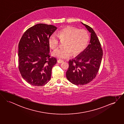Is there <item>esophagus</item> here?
Segmentation results:
<instances>
[{
    "label": "esophagus",
    "instance_id": "34e87169",
    "mask_svg": "<svg viewBox=\"0 0 124 124\" xmlns=\"http://www.w3.org/2000/svg\"><path fill=\"white\" fill-rule=\"evenodd\" d=\"M57 62L59 64H60V63H62L63 62V60H62L61 59H58L57 60Z\"/></svg>",
    "mask_w": 124,
    "mask_h": 124
}]
</instances>
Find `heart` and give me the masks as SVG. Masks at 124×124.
<instances>
[{
	"instance_id": "b5f03b06",
	"label": "heart",
	"mask_w": 124,
	"mask_h": 124,
	"mask_svg": "<svg viewBox=\"0 0 124 124\" xmlns=\"http://www.w3.org/2000/svg\"><path fill=\"white\" fill-rule=\"evenodd\" d=\"M89 35L85 29H79L72 27H66L60 29L57 35L53 33L48 38V42L52 49L57 47L61 40H66L64 47H58L52 52V55L59 58H66L73 54L81 53L87 47Z\"/></svg>"
}]
</instances>
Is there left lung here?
Instances as JSON below:
<instances>
[{
    "label": "left lung",
    "instance_id": "left-lung-1",
    "mask_svg": "<svg viewBox=\"0 0 124 124\" xmlns=\"http://www.w3.org/2000/svg\"><path fill=\"white\" fill-rule=\"evenodd\" d=\"M91 33L87 47L74 59L69 61L67 80L76 85H84L93 80L98 72L103 55L101 45L95 31L81 22Z\"/></svg>",
    "mask_w": 124,
    "mask_h": 124
}]
</instances>
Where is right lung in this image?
<instances>
[{"mask_svg": "<svg viewBox=\"0 0 124 124\" xmlns=\"http://www.w3.org/2000/svg\"><path fill=\"white\" fill-rule=\"evenodd\" d=\"M57 29L53 25L37 24L27 29L20 41L19 69L30 85L42 86L51 80V69L57 61L49 55L48 40Z\"/></svg>", "mask_w": 124, "mask_h": 124, "instance_id": "1", "label": "right lung"}]
</instances>
